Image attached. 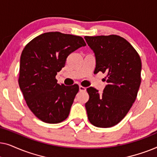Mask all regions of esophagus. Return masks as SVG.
Returning <instances> with one entry per match:
<instances>
[{
	"label": "esophagus",
	"mask_w": 157,
	"mask_h": 157,
	"mask_svg": "<svg viewBox=\"0 0 157 157\" xmlns=\"http://www.w3.org/2000/svg\"><path fill=\"white\" fill-rule=\"evenodd\" d=\"M79 90H80V91H86V88L80 85L79 86Z\"/></svg>",
	"instance_id": "obj_1"
}]
</instances>
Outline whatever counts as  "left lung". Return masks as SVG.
I'll list each match as a JSON object with an SVG mask.
<instances>
[{
	"instance_id": "left-lung-1",
	"label": "left lung",
	"mask_w": 157,
	"mask_h": 157,
	"mask_svg": "<svg viewBox=\"0 0 157 157\" xmlns=\"http://www.w3.org/2000/svg\"><path fill=\"white\" fill-rule=\"evenodd\" d=\"M94 52V73H106L108 84L102 94L94 87L86 89L88 119L96 127L117 125L127 114L136 100L141 84V61L139 53L125 38L117 35L85 36Z\"/></svg>"
}]
</instances>
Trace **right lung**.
I'll return each instance as SVG.
<instances>
[{
	"label": "right lung",
	"mask_w": 157,
	"mask_h": 157,
	"mask_svg": "<svg viewBox=\"0 0 157 157\" xmlns=\"http://www.w3.org/2000/svg\"><path fill=\"white\" fill-rule=\"evenodd\" d=\"M86 43L82 37L48 32L34 38L21 56L18 84L26 104L40 121L58 124L68 117L79 87L57 83L66 58Z\"/></svg>",
	"instance_id": "right-lung-1"
}]
</instances>
